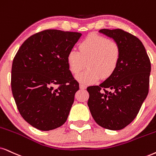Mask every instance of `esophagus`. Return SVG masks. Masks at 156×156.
<instances>
[{"instance_id":"34e87169","label":"esophagus","mask_w":156,"mask_h":156,"mask_svg":"<svg viewBox=\"0 0 156 156\" xmlns=\"http://www.w3.org/2000/svg\"><path fill=\"white\" fill-rule=\"evenodd\" d=\"M79 87H80V89L84 90V89H86V86H85V85H83V84H81V83H80V86H79Z\"/></svg>"}]
</instances>
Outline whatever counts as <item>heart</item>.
I'll use <instances>...</instances> for the list:
<instances>
[{
  "label": "heart",
  "mask_w": 156,
  "mask_h": 156,
  "mask_svg": "<svg viewBox=\"0 0 156 156\" xmlns=\"http://www.w3.org/2000/svg\"><path fill=\"white\" fill-rule=\"evenodd\" d=\"M78 52L69 51L66 57L68 69L76 75L87 65L88 69L76 76L83 84L94 83L100 79H107L114 73L121 58V47L116 41L92 33L78 44Z\"/></svg>",
  "instance_id": "obj_1"
}]
</instances>
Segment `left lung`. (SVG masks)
<instances>
[{"label":"left lung","mask_w":156,"mask_h":156,"mask_svg":"<svg viewBox=\"0 0 156 156\" xmlns=\"http://www.w3.org/2000/svg\"><path fill=\"white\" fill-rule=\"evenodd\" d=\"M121 47V58L114 73L99 86L87 88L88 106L95 122L111 130L127 127L137 117L148 94L151 65L141 41L130 33L101 29Z\"/></svg>","instance_id":"1"}]
</instances>
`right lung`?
<instances>
[{
  "mask_svg": "<svg viewBox=\"0 0 156 156\" xmlns=\"http://www.w3.org/2000/svg\"><path fill=\"white\" fill-rule=\"evenodd\" d=\"M81 34L46 29L29 37L13 60L11 90L17 109L29 125L48 131L68 119L79 84L66 57Z\"/></svg>",
  "mask_w": 156,
  "mask_h": 156,
  "instance_id": "right-lung-1",
  "label": "right lung"
}]
</instances>
